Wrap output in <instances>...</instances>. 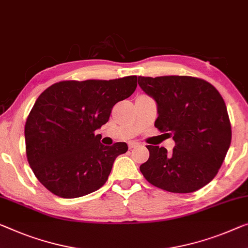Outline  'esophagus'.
Returning a JSON list of instances; mask_svg holds the SVG:
<instances>
[{
	"label": "esophagus",
	"instance_id": "obj_1",
	"mask_svg": "<svg viewBox=\"0 0 248 248\" xmlns=\"http://www.w3.org/2000/svg\"><path fill=\"white\" fill-rule=\"evenodd\" d=\"M139 146H140V143L138 141H134V140H132V141H129L128 142L129 149H132V148H137V147H139Z\"/></svg>",
	"mask_w": 248,
	"mask_h": 248
}]
</instances>
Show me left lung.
Masks as SVG:
<instances>
[{
    "label": "left lung",
    "instance_id": "obj_1",
    "mask_svg": "<svg viewBox=\"0 0 248 248\" xmlns=\"http://www.w3.org/2000/svg\"><path fill=\"white\" fill-rule=\"evenodd\" d=\"M140 88L158 106L155 127L172 135L170 154L148 145L140 171L151 185L170 193H193L212 182L226 157L232 127L225 101L207 81L189 76L138 77Z\"/></svg>",
    "mask_w": 248,
    "mask_h": 248
}]
</instances>
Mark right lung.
Wrapping results in <instances>:
<instances>
[{"instance_id": "right-lung-1", "label": "right lung", "mask_w": 248, "mask_h": 248, "mask_svg": "<svg viewBox=\"0 0 248 248\" xmlns=\"http://www.w3.org/2000/svg\"><path fill=\"white\" fill-rule=\"evenodd\" d=\"M136 88V76L65 80L39 95L25 123V151L32 171L47 190L61 198H77L106 184L114 159L128 146H103L101 135L94 131Z\"/></svg>"}]
</instances>
